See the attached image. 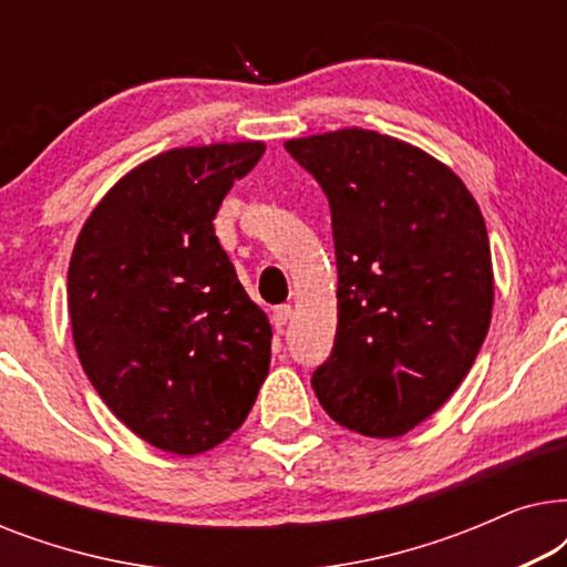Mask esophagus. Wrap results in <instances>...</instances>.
Listing matches in <instances>:
<instances>
[{"mask_svg": "<svg viewBox=\"0 0 567 567\" xmlns=\"http://www.w3.org/2000/svg\"><path fill=\"white\" fill-rule=\"evenodd\" d=\"M291 320V307L284 305V307H276L274 309V317H270V322H274L276 330H284L286 322Z\"/></svg>", "mask_w": 567, "mask_h": 567, "instance_id": "34e87169", "label": "esophagus"}]
</instances>
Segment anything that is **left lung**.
Listing matches in <instances>:
<instances>
[{
	"label": "left lung",
	"mask_w": 567,
	"mask_h": 567,
	"mask_svg": "<svg viewBox=\"0 0 567 567\" xmlns=\"http://www.w3.org/2000/svg\"><path fill=\"white\" fill-rule=\"evenodd\" d=\"M286 152L328 196L338 262L336 343L312 390L346 429L402 436L452 398L491 328L483 214L446 165L377 131Z\"/></svg>",
	"instance_id": "obj_1"
}]
</instances>
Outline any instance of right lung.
<instances>
[{
  "label": "right lung",
  "instance_id": "obj_1",
  "mask_svg": "<svg viewBox=\"0 0 567 567\" xmlns=\"http://www.w3.org/2000/svg\"><path fill=\"white\" fill-rule=\"evenodd\" d=\"M262 144L152 157L113 185L76 237L66 293L82 369L152 446L200 454L245 423L270 367V324L214 231Z\"/></svg>",
  "mask_w": 567,
  "mask_h": 567
}]
</instances>
